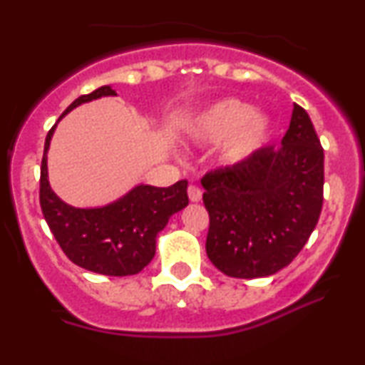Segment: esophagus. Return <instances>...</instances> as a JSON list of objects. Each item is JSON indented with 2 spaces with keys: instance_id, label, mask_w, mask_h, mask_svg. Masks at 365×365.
I'll list each match as a JSON object with an SVG mask.
<instances>
[{
  "instance_id": "34e87169",
  "label": "esophagus",
  "mask_w": 365,
  "mask_h": 365,
  "mask_svg": "<svg viewBox=\"0 0 365 365\" xmlns=\"http://www.w3.org/2000/svg\"><path fill=\"white\" fill-rule=\"evenodd\" d=\"M188 199H190L192 202H200L202 199V190L200 187L197 185H188Z\"/></svg>"
}]
</instances>
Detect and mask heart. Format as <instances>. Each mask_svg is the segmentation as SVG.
I'll use <instances>...</instances> for the list:
<instances>
[{"instance_id":"b5f03b06","label":"heart","mask_w":365,"mask_h":365,"mask_svg":"<svg viewBox=\"0 0 365 365\" xmlns=\"http://www.w3.org/2000/svg\"><path fill=\"white\" fill-rule=\"evenodd\" d=\"M269 133V120L255 113L252 105L240 100H225L204 110L190 127V135L204 144L222 146V160L240 163L252 156Z\"/></svg>"}]
</instances>
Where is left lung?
Segmentation results:
<instances>
[{
    "label": "left lung",
    "mask_w": 365,
    "mask_h": 365,
    "mask_svg": "<svg viewBox=\"0 0 365 365\" xmlns=\"http://www.w3.org/2000/svg\"><path fill=\"white\" fill-rule=\"evenodd\" d=\"M324 155L308 112L294 103L279 148L200 180L209 212L205 252L236 279L269 277L287 267L318 225L323 207Z\"/></svg>",
    "instance_id": "8db88e82"
}]
</instances>
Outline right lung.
<instances>
[{"label": "right lung", "mask_w": 365, "mask_h": 365, "mask_svg": "<svg viewBox=\"0 0 365 365\" xmlns=\"http://www.w3.org/2000/svg\"><path fill=\"white\" fill-rule=\"evenodd\" d=\"M110 86H100L81 95L66 108L59 120L78 105L115 96ZM56 125L47 133L41 165V207L52 235L66 257L95 274L124 277L139 274L156 252V236L175 212L187 207V180L168 188L138 185L129 194L103 205L80 209L57 197L47 178V151Z\"/></svg>", "instance_id": "add662e5"}]
</instances>
